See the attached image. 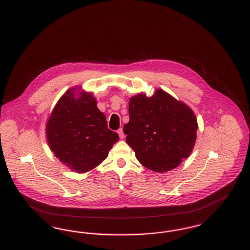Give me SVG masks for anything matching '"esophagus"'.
<instances>
[{"instance_id":"34e87169","label":"esophagus","mask_w":250,"mask_h":250,"mask_svg":"<svg viewBox=\"0 0 250 250\" xmlns=\"http://www.w3.org/2000/svg\"><path fill=\"white\" fill-rule=\"evenodd\" d=\"M117 133L119 134V137L121 140H123V139L125 138V134H124V131H123L122 128H120L119 130L117 131Z\"/></svg>"}]
</instances>
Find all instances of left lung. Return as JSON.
<instances>
[{"instance_id": "8db88e82", "label": "left lung", "mask_w": 250, "mask_h": 250, "mask_svg": "<svg viewBox=\"0 0 250 250\" xmlns=\"http://www.w3.org/2000/svg\"><path fill=\"white\" fill-rule=\"evenodd\" d=\"M128 106L129 122L124 132L143 166L161 173L190 155L198 123L187 104L158 89L150 97L143 93L132 96Z\"/></svg>"}]
</instances>
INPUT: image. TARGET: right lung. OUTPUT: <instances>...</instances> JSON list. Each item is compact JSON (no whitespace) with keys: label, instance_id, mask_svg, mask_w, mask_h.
Masks as SVG:
<instances>
[{"label":"right lung","instance_id":"add662e5","mask_svg":"<svg viewBox=\"0 0 250 250\" xmlns=\"http://www.w3.org/2000/svg\"><path fill=\"white\" fill-rule=\"evenodd\" d=\"M46 135L51 152L78 173L101 164L119 141L118 134L107 128L95 96L77 87L61 96L47 122Z\"/></svg>","mask_w":250,"mask_h":250}]
</instances>
